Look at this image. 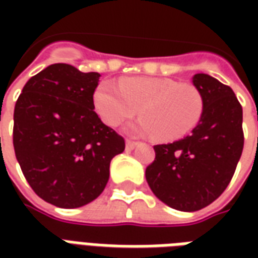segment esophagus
<instances>
[{"label":"esophagus","mask_w":258,"mask_h":258,"mask_svg":"<svg viewBox=\"0 0 258 258\" xmlns=\"http://www.w3.org/2000/svg\"><path fill=\"white\" fill-rule=\"evenodd\" d=\"M137 145H138V142H135V141H131V140L125 141V149H127V151H133Z\"/></svg>","instance_id":"esophagus-1"}]
</instances>
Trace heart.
<instances>
[{
  "label": "heart",
  "instance_id": "1",
  "mask_svg": "<svg viewBox=\"0 0 258 258\" xmlns=\"http://www.w3.org/2000/svg\"><path fill=\"white\" fill-rule=\"evenodd\" d=\"M102 120L117 127L138 112L142 117L131 127L141 135H153L159 141H175L198 125L205 112L203 92L190 83L171 79L133 77L116 85L102 81L94 95Z\"/></svg>",
  "mask_w": 258,
  "mask_h": 258
}]
</instances>
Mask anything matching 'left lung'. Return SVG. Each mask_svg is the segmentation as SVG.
<instances>
[{"label": "left lung", "mask_w": 258, "mask_h": 258, "mask_svg": "<svg viewBox=\"0 0 258 258\" xmlns=\"http://www.w3.org/2000/svg\"><path fill=\"white\" fill-rule=\"evenodd\" d=\"M205 96V112L192 134L155 145L146 181L156 198L181 211H196L225 190L243 151L242 105L231 87L209 74H195Z\"/></svg>", "instance_id": "8db88e82"}]
</instances>
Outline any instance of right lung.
Here are the masks:
<instances>
[{"mask_svg": "<svg viewBox=\"0 0 258 258\" xmlns=\"http://www.w3.org/2000/svg\"><path fill=\"white\" fill-rule=\"evenodd\" d=\"M101 74L55 63L23 87L14 112V148L25 178L42 200L63 209L103 192L124 138L94 110Z\"/></svg>", "mask_w": 258, "mask_h": 258, "instance_id": "add662e5", "label": "right lung"}]
</instances>
